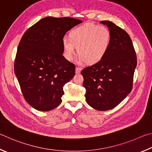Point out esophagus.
Segmentation results:
<instances>
[{"label":"esophagus","mask_w":152,"mask_h":152,"mask_svg":"<svg viewBox=\"0 0 152 152\" xmlns=\"http://www.w3.org/2000/svg\"><path fill=\"white\" fill-rule=\"evenodd\" d=\"M81 67H79V66H77L76 69H75V73L76 74H79L81 73Z\"/></svg>","instance_id":"34e87169"}]
</instances>
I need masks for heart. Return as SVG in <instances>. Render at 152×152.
Here are the masks:
<instances>
[{
	"mask_svg": "<svg viewBox=\"0 0 152 152\" xmlns=\"http://www.w3.org/2000/svg\"><path fill=\"white\" fill-rule=\"evenodd\" d=\"M62 42L66 59H73L77 47L79 62L86 61L92 64L99 61L107 52L111 33L105 26L87 23L73 28L69 37H63Z\"/></svg>",
	"mask_w": 152,
	"mask_h": 152,
	"instance_id": "heart-1",
	"label": "heart"
}]
</instances>
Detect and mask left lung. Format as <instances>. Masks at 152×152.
Returning <instances> with one entry per match:
<instances>
[{"label": "left lung", "mask_w": 152, "mask_h": 152, "mask_svg": "<svg viewBox=\"0 0 152 152\" xmlns=\"http://www.w3.org/2000/svg\"><path fill=\"white\" fill-rule=\"evenodd\" d=\"M101 23L110 31V47L102 59L84 68L81 74L87 103L97 110L107 111L118 105L132 91L137 57L126 31L111 21Z\"/></svg>", "instance_id": "8db88e82"}]
</instances>
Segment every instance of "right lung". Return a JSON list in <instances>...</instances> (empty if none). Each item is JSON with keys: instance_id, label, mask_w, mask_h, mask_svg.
<instances>
[{"instance_id": "right-lung-1", "label": "right lung", "mask_w": 152, "mask_h": 152, "mask_svg": "<svg viewBox=\"0 0 152 152\" xmlns=\"http://www.w3.org/2000/svg\"><path fill=\"white\" fill-rule=\"evenodd\" d=\"M82 23L70 17H47L26 31L20 39L14 70L25 99L37 110L61 104L63 87L75 74V65L63 57V39Z\"/></svg>"}]
</instances>
